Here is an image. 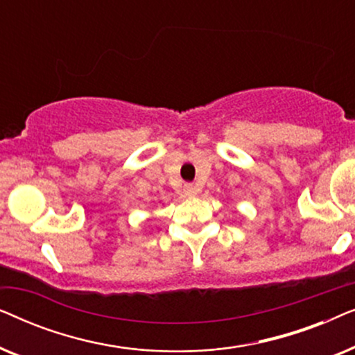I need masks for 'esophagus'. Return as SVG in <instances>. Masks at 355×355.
Here are the masks:
<instances>
[{"mask_svg":"<svg viewBox=\"0 0 355 355\" xmlns=\"http://www.w3.org/2000/svg\"><path fill=\"white\" fill-rule=\"evenodd\" d=\"M184 192H186V196H196V193L198 192V189L193 186V184H186V186H184Z\"/></svg>","mask_w":355,"mask_h":355,"instance_id":"obj_1","label":"esophagus"}]
</instances>
